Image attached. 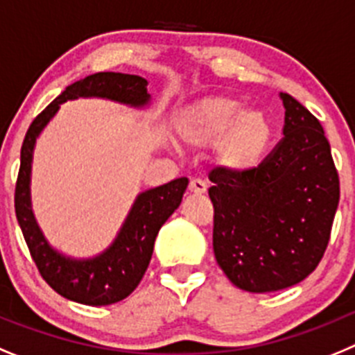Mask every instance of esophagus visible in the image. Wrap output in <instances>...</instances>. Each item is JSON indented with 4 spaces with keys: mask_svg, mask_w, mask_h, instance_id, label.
I'll return each instance as SVG.
<instances>
[{
    "mask_svg": "<svg viewBox=\"0 0 355 355\" xmlns=\"http://www.w3.org/2000/svg\"><path fill=\"white\" fill-rule=\"evenodd\" d=\"M189 191L193 194H205L207 184L203 180H200V178H194V180H191V184H189Z\"/></svg>",
    "mask_w": 355,
    "mask_h": 355,
    "instance_id": "34e87169",
    "label": "esophagus"
}]
</instances>
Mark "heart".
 Segmentation results:
<instances>
[{
	"instance_id": "heart-1",
	"label": "heart",
	"mask_w": 355,
	"mask_h": 355,
	"mask_svg": "<svg viewBox=\"0 0 355 355\" xmlns=\"http://www.w3.org/2000/svg\"><path fill=\"white\" fill-rule=\"evenodd\" d=\"M178 138L187 146L216 145V161L230 173H249L260 166L274 138L269 114L244 110L228 97H207L182 107L175 120Z\"/></svg>"
}]
</instances>
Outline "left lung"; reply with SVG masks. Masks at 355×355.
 Returning <instances> with one entry per match:
<instances>
[{
  "label": "left lung",
  "mask_w": 355,
  "mask_h": 355,
  "mask_svg": "<svg viewBox=\"0 0 355 355\" xmlns=\"http://www.w3.org/2000/svg\"><path fill=\"white\" fill-rule=\"evenodd\" d=\"M283 139L258 168H214V254L233 285L253 293L301 283L317 269L331 237L340 178L320 122L292 95Z\"/></svg>",
  "instance_id": "8db88e82"
}]
</instances>
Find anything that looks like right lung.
I'll use <instances>...</instances> for the list:
<instances>
[{"mask_svg": "<svg viewBox=\"0 0 355 355\" xmlns=\"http://www.w3.org/2000/svg\"><path fill=\"white\" fill-rule=\"evenodd\" d=\"M146 85L148 81L145 78L120 72H97L76 81L35 118L22 141L21 168L15 184V216L40 276L54 292L70 301L107 306L134 292L145 276L159 230L178 209L189 180L182 177L143 191L134 201L113 244L97 257L78 260L65 257L49 245L35 221L30 194L35 143L63 102L79 97H98L130 107H145L150 104Z\"/></svg>", "mask_w": 355, "mask_h": 355, "instance_id": "obj_1", "label": "right lung"}]
</instances>
